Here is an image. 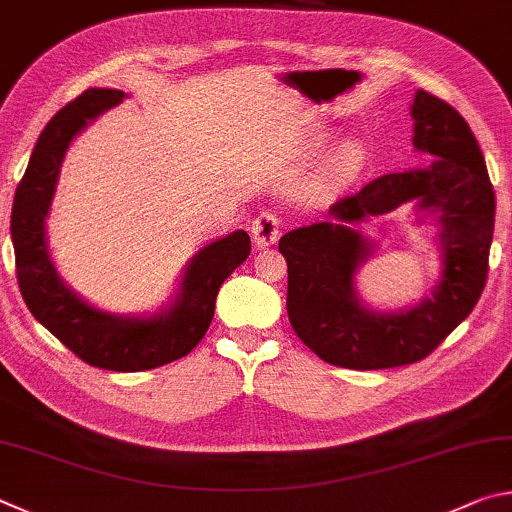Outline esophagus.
<instances>
[{"instance_id":"34e87169","label":"esophagus","mask_w":512,"mask_h":512,"mask_svg":"<svg viewBox=\"0 0 512 512\" xmlns=\"http://www.w3.org/2000/svg\"><path fill=\"white\" fill-rule=\"evenodd\" d=\"M251 236L258 247H270L281 236V218L272 211H261L251 222Z\"/></svg>"}]
</instances>
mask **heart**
<instances>
[{"label": "heart", "mask_w": 512, "mask_h": 512, "mask_svg": "<svg viewBox=\"0 0 512 512\" xmlns=\"http://www.w3.org/2000/svg\"><path fill=\"white\" fill-rule=\"evenodd\" d=\"M362 161H364V152H362L360 146H353V143H351V146H344L342 150H339L337 161H335L337 175L346 177V175L357 173V170H360V166H362Z\"/></svg>", "instance_id": "heart-1"}]
</instances>
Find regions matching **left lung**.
<instances>
[{"label":"left lung","mask_w":512,"mask_h":512,"mask_svg":"<svg viewBox=\"0 0 512 512\" xmlns=\"http://www.w3.org/2000/svg\"><path fill=\"white\" fill-rule=\"evenodd\" d=\"M411 116L414 146L436 157L432 166L373 179L330 206L333 220L279 240L288 261L290 324L312 353L333 366L375 371L425 360L470 315L488 279L495 191L479 143L450 103L423 89L414 96ZM409 199L439 211L444 274L432 300L382 316L356 299L354 274L372 246L352 224Z\"/></svg>","instance_id":"1"}]
</instances>
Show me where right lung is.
I'll list each match as a JSON object with an SVG mask.
<instances>
[{"instance_id": "obj_1", "label": "right lung", "mask_w": 512, "mask_h": 512, "mask_svg": "<svg viewBox=\"0 0 512 512\" xmlns=\"http://www.w3.org/2000/svg\"><path fill=\"white\" fill-rule=\"evenodd\" d=\"M121 89L92 87L67 103L42 130L22 182L17 184L11 238L22 299L31 315L89 366L107 371H150L179 360L209 330L224 279L247 261V231H233L197 251L170 310L152 317H116L71 292L53 267L44 238L62 157L71 139L98 114L123 101Z\"/></svg>"}]
</instances>
